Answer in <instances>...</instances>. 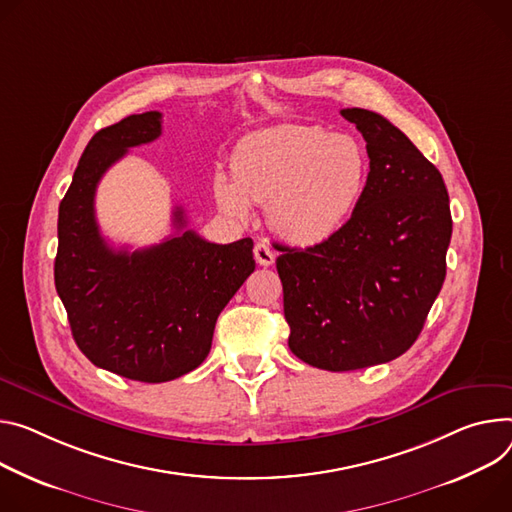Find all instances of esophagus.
<instances>
[{
    "mask_svg": "<svg viewBox=\"0 0 512 512\" xmlns=\"http://www.w3.org/2000/svg\"><path fill=\"white\" fill-rule=\"evenodd\" d=\"M253 253H255V261H257L259 265H263V267H269V265H273V261H275V255H273V251L269 249L267 243H257L255 249H253Z\"/></svg>",
    "mask_w": 512,
    "mask_h": 512,
    "instance_id": "esophagus-1",
    "label": "esophagus"
}]
</instances>
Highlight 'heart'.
Masks as SVG:
<instances>
[{
	"mask_svg": "<svg viewBox=\"0 0 512 512\" xmlns=\"http://www.w3.org/2000/svg\"><path fill=\"white\" fill-rule=\"evenodd\" d=\"M232 179L214 175L222 212L245 220L267 204L275 235L300 245L327 243L355 212L369 177L365 149L349 134L284 124L245 136L232 153Z\"/></svg>",
	"mask_w": 512,
	"mask_h": 512,
	"instance_id": "obj_1",
	"label": "heart"
}]
</instances>
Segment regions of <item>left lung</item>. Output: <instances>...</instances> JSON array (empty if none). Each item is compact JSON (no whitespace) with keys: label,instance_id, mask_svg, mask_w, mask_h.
Segmentation results:
<instances>
[{"label":"left lung","instance_id":"1","mask_svg":"<svg viewBox=\"0 0 512 512\" xmlns=\"http://www.w3.org/2000/svg\"><path fill=\"white\" fill-rule=\"evenodd\" d=\"M365 138L369 177L347 224L327 243L280 245L288 345L327 371L400 357L421 335L445 282L449 196L439 169L384 116L341 110Z\"/></svg>","mask_w":512,"mask_h":512}]
</instances>
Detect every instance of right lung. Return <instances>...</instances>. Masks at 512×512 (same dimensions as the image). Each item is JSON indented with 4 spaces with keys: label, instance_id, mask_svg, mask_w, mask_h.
<instances>
[{
    "label": "right lung",
    "instance_id": "1",
    "mask_svg": "<svg viewBox=\"0 0 512 512\" xmlns=\"http://www.w3.org/2000/svg\"><path fill=\"white\" fill-rule=\"evenodd\" d=\"M161 136V114H132L91 136L59 206L55 286L81 353L128 380L159 384L210 353L216 318L253 273V241L208 243L183 230L147 249H112L96 222L102 175L128 149Z\"/></svg>",
    "mask_w": 512,
    "mask_h": 512
}]
</instances>
